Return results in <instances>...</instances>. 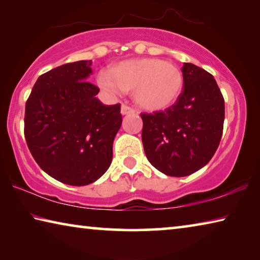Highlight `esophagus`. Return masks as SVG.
<instances>
[{
	"label": "esophagus",
	"mask_w": 260,
	"mask_h": 260,
	"mask_svg": "<svg viewBox=\"0 0 260 260\" xmlns=\"http://www.w3.org/2000/svg\"><path fill=\"white\" fill-rule=\"evenodd\" d=\"M120 112H121V114H131V113H134L135 112V110L133 109V108H131V107H128V105H126V104H122L121 105V110H120Z\"/></svg>",
	"instance_id": "obj_1"
}]
</instances>
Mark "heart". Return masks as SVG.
<instances>
[{"instance_id": "heart-1", "label": "heart", "mask_w": 260, "mask_h": 260, "mask_svg": "<svg viewBox=\"0 0 260 260\" xmlns=\"http://www.w3.org/2000/svg\"><path fill=\"white\" fill-rule=\"evenodd\" d=\"M99 81L113 93L133 89L135 102L149 111L171 107L179 99L183 87L180 69L158 58L122 61L112 71H101Z\"/></svg>"}]
</instances>
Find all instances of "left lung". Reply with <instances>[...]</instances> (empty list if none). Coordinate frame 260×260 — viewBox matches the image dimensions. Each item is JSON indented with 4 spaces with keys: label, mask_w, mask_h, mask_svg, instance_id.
<instances>
[{
    "label": "left lung",
    "mask_w": 260,
    "mask_h": 260,
    "mask_svg": "<svg viewBox=\"0 0 260 260\" xmlns=\"http://www.w3.org/2000/svg\"><path fill=\"white\" fill-rule=\"evenodd\" d=\"M182 76L183 90L173 105L141 113L148 160L170 177H187L208 164L219 147L225 119V101L212 74L184 63Z\"/></svg>",
    "instance_id": "obj_1"
}]
</instances>
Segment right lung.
<instances>
[{"mask_svg": "<svg viewBox=\"0 0 260 260\" xmlns=\"http://www.w3.org/2000/svg\"><path fill=\"white\" fill-rule=\"evenodd\" d=\"M91 60L68 63L41 74L26 102L24 134L38 165L58 181L86 186L107 172L120 104L104 105L88 80Z\"/></svg>", "mask_w": 260, "mask_h": 260, "instance_id": "obj_1", "label": "right lung"}]
</instances>
